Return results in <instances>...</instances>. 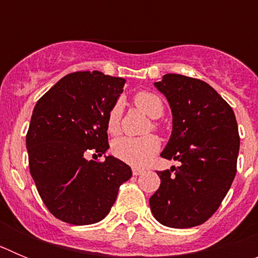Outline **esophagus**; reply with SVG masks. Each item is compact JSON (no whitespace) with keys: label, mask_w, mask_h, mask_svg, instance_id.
I'll return each instance as SVG.
<instances>
[{"label":"esophagus","mask_w":258,"mask_h":258,"mask_svg":"<svg viewBox=\"0 0 258 258\" xmlns=\"http://www.w3.org/2000/svg\"><path fill=\"white\" fill-rule=\"evenodd\" d=\"M143 172H145V170L141 169V168H133V174L134 175H141V174H143Z\"/></svg>","instance_id":"1"}]
</instances>
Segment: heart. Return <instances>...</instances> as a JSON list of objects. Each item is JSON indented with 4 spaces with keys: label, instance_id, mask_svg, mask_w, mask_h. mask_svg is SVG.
<instances>
[{
    "label": "heart",
    "instance_id": "obj_1",
    "mask_svg": "<svg viewBox=\"0 0 258 258\" xmlns=\"http://www.w3.org/2000/svg\"><path fill=\"white\" fill-rule=\"evenodd\" d=\"M133 102L137 108L151 118H159L164 113V104L159 95L150 92H141L134 95ZM120 118H121V107L115 104L111 108L107 117V129L111 134H116L120 131ZM160 147L159 140L154 136L142 137V138H131L121 137L113 142L112 152L117 159L133 166H145L151 160Z\"/></svg>",
    "mask_w": 258,
    "mask_h": 258
}]
</instances>
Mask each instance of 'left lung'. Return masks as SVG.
<instances>
[{
	"mask_svg": "<svg viewBox=\"0 0 258 258\" xmlns=\"http://www.w3.org/2000/svg\"><path fill=\"white\" fill-rule=\"evenodd\" d=\"M154 85L165 95L173 116L160 156L181 165L157 172L161 182L150 198L151 212L164 226H198L217 211L235 177L240 143L235 115L202 80L166 74Z\"/></svg>",
	"mask_w": 258,
	"mask_h": 258,
	"instance_id": "8db88e82",
	"label": "left lung"
}]
</instances>
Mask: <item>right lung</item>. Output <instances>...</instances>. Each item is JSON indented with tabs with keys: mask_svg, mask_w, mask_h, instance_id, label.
Wrapping results in <instances>:
<instances>
[{
	"mask_svg": "<svg viewBox=\"0 0 258 258\" xmlns=\"http://www.w3.org/2000/svg\"><path fill=\"white\" fill-rule=\"evenodd\" d=\"M125 80L99 71L74 72L60 79L36 103L26 145L29 172L52 216L72 225L103 220L131 166L113 156L85 159L109 149L107 117Z\"/></svg>",
	"mask_w": 258,
	"mask_h": 258,
	"instance_id": "1",
	"label": "right lung"
}]
</instances>
